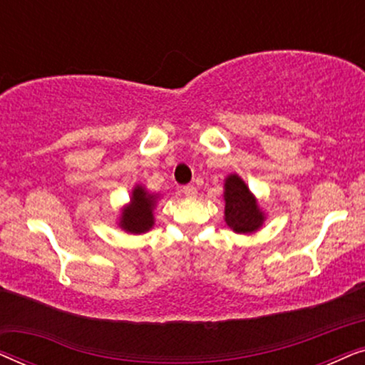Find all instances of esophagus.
<instances>
[{
    "label": "esophagus",
    "mask_w": 365,
    "mask_h": 365,
    "mask_svg": "<svg viewBox=\"0 0 365 365\" xmlns=\"http://www.w3.org/2000/svg\"><path fill=\"white\" fill-rule=\"evenodd\" d=\"M182 192H184V196H186V197H194L197 194V189H196V186H194V184H187V186L182 187Z\"/></svg>",
    "instance_id": "esophagus-1"
}]
</instances>
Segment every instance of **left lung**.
I'll return each mask as SVG.
<instances>
[{
    "label": "left lung",
    "instance_id": "8db88e82",
    "mask_svg": "<svg viewBox=\"0 0 365 365\" xmlns=\"http://www.w3.org/2000/svg\"><path fill=\"white\" fill-rule=\"evenodd\" d=\"M224 187L227 226L236 232H252L261 227L264 216L242 179L232 174L226 179Z\"/></svg>",
    "mask_w": 365,
    "mask_h": 365
}]
</instances>
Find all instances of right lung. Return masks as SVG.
I'll list each match as a JSON object with an SVG mask.
<instances>
[{"label": "right lung", "mask_w": 365, "mask_h": 365, "mask_svg": "<svg viewBox=\"0 0 365 365\" xmlns=\"http://www.w3.org/2000/svg\"><path fill=\"white\" fill-rule=\"evenodd\" d=\"M154 196L148 194L143 187H136L133 192L131 204L124 209L123 217H121V227L126 229L129 232H146L153 227L154 217H153V209H154Z\"/></svg>", "instance_id": "obj_1"}]
</instances>
